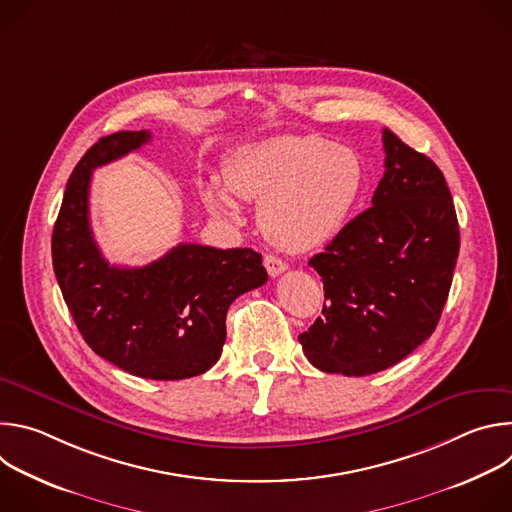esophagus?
<instances>
[{
	"label": "esophagus",
	"instance_id": "obj_1",
	"mask_svg": "<svg viewBox=\"0 0 512 512\" xmlns=\"http://www.w3.org/2000/svg\"><path fill=\"white\" fill-rule=\"evenodd\" d=\"M263 265H265V269H267V273L271 277H277L279 273H283L287 269V265L279 257H275V255H265L263 257Z\"/></svg>",
	"mask_w": 512,
	"mask_h": 512
}]
</instances>
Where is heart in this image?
<instances>
[{
  "label": "heart",
  "instance_id": "obj_1",
  "mask_svg": "<svg viewBox=\"0 0 512 512\" xmlns=\"http://www.w3.org/2000/svg\"><path fill=\"white\" fill-rule=\"evenodd\" d=\"M362 188L364 166L354 150L302 135L245 145L227 160L225 180H198V194L216 216H237L235 194L259 200L261 233L289 253L330 243L344 229Z\"/></svg>",
  "mask_w": 512,
  "mask_h": 512
}]
</instances>
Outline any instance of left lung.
I'll return each instance as SVG.
<instances>
[{
  "label": "left lung",
  "instance_id": "1",
  "mask_svg": "<svg viewBox=\"0 0 512 512\" xmlns=\"http://www.w3.org/2000/svg\"><path fill=\"white\" fill-rule=\"evenodd\" d=\"M383 148L373 206L308 263L324 281L326 304L298 338L324 373L364 377L393 367L431 336L450 294L460 229L446 178L389 129Z\"/></svg>",
  "mask_w": 512,
  "mask_h": 512
}]
</instances>
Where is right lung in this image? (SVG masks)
Returning a JSON list of instances; mask_svg holds the SVG:
<instances>
[{"label":"right lung","mask_w":512,"mask_h":512,"mask_svg":"<svg viewBox=\"0 0 512 512\" xmlns=\"http://www.w3.org/2000/svg\"><path fill=\"white\" fill-rule=\"evenodd\" d=\"M150 131L101 137L72 170L52 233V265L85 342L121 371L154 381L202 375L227 338L229 306L267 281L253 249L180 243L143 267H117L89 221L93 170L139 150Z\"/></svg>","instance_id":"1"}]
</instances>
